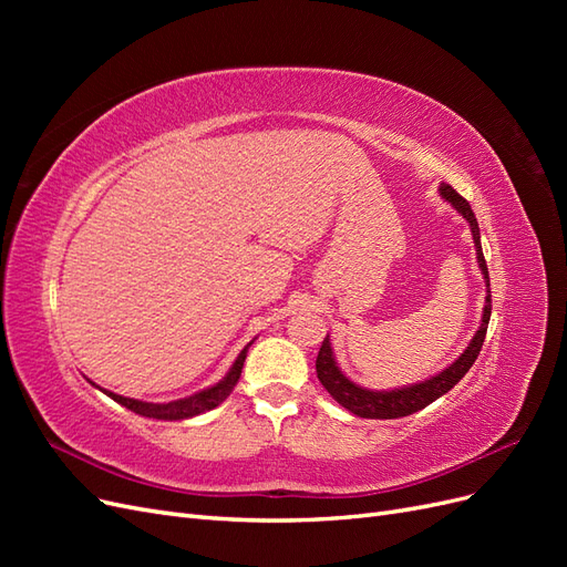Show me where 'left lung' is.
Here are the masks:
<instances>
[{"label": "left lung", "instance_id": "1", "mask_svg": "<svg viewBox=\"0 0 567 567\" xmlns=\"http://www.w3.org/2000/svg\"><path fill=\"white\" fill-rule=\"evenodd\" d=\"M440 194H442V198H447L454 205V208L468 219V225H471L475 250H477V262H480V269H483L485 281H487V305H485V312H483V323H480V329H477L475 338L471 340V346L466 348V352H463L450 369H444L442 373L433 375L431 381H423V383H416L411 388L390 390V392L388 390H383V392L364 390V388L354 385L350 379H346L342 371L336 367L329 338H323L319 354H317V379L321 381V385L326 390H329V394L340 406H346L348 411H352V414L362 416V419H400V416L414 414V411H419L431 402H435L437 398H442L444 392H450L463 379V375L468 373V369L473 367L480 350H483V342H485V336H487V323H489V315H492V296H489L492 290H489V274H487L483 246H480L477 219L471 210L468 200L463 198L461 194H456V188H452L450 184H442Z\"/></svg>", "mask_w": 567, "mask_h": 567}]
</instances>
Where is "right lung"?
<instances>
[{"label": "right lung", "mask_w": 567, "mask_h": 567, "mask_svg": "<svg viewBox=\"0 0 567 567\" xmlns=\"http://www.w3.org/2000/svg\"><path fill=\"white\" fill-rule=\"evenodd\" d=\"M246 352L248 348L238 354V359L234 362L231 371L227 373L225 381H219L215 388H208L203 392H196L192 394V398H184V400H175V402H167V404H153V402H140V400H130V398H123V394H115V392H109L104 390L111 400H115L117 404L127 406L130 411H134V414L140 416H148V419H161V421H182V419H192V416H198L203 414V411H210L215 406H219L221 402H225L231 390L236 388L238 379H241V369H244V362H246Z\"/></svg>", "instance_id": "1"}]
</instances>
